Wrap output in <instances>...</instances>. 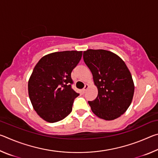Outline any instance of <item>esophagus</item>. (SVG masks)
I'll return each mask as SVG.
<instances>
[{
    "label": "esophagus",
    "instance_id": "esophagus-1",
    "mask_svg": "<svg viewBox=\"0 0 158 158\" xmlns=\"http://www.w3.org/2000/svg\"><path fill=\"white\" fill-rule=\"evenodd\" d=\"M89 85H88V84H85L84 89H82V92L84 93L85 92V90H86L88 89H89Z\"/></svg>",
    "mask_w": 158,
    "mask_h": 158
}]
</instances>
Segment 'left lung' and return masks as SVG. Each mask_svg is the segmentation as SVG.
I'll list each match as a JSON object with an SVG mask.
<instances>
[{"label": "left lung", "mask_w": 158, "mask_h": 158, "mask_svg": "<svg viewBox=\"0 0 158 158\" xmlns=\"http://www.w3.org/2000/svg\"><path fill=\"white\" fill-rule=\"evenodd\" d=\"M84 60L93 74L98 94L89 104L93 114L106 121L123 114L132 102L135 85L123 60L109 51L88 49Z\"/></svg>", "instance_id": "obj_1"}]
</instances>
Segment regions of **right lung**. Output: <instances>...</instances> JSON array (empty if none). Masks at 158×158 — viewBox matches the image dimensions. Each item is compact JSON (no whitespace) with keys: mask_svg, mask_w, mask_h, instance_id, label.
I'll list each match as a JSON object with an SVG mask.
<instances>
[{"mask_svg":"<svg viewBox=\"0 0 158 158\" xmlns=\"http://www.w3.org/2000/svg\"><path fill=\"white\" fill-rule=\"evenodd\" d=\"M81 56V51L54 52L35 66L28 83V95L34 110L45 121H61L72 111L79 93L72 89L71 73Z\"/></svg>","mask_w":158,"mask_h":158,"instance_id":"obj_1","label":"right lung"}]
</instances>
